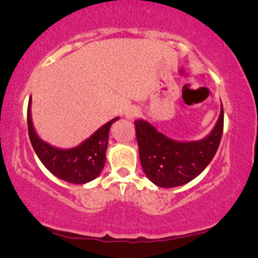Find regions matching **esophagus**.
<instances>
[{"mask_svg": "<svg viewBox=\"0 0 258 258\" xmlns=\"http://www.w3.org/2000/svg\"><path fill=\"white\" fill-rule=\"evenodd\" d=\"M140 114V109L137 108V107H129L128 109H126V110L124 111V115H125V117L128 118V119H133V118H135L137 115Z\"/></svg>", "mask_w": 258, "mask_h": 258, "instance_id": "1", "label": "esophagus"}]
</instances>
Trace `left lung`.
<instances>
[{"instance_id": "obj_1", "label": "left lung", "mask_w": 258, "mask_h": 258, "mask_svg": "<svg viewBox=\"0 0 258 258\" xmlns=\"http://www.w3.org/2000/svg\"><path fill=\"white\" fill-rule=\"evenodd\" d=\"M223 105L216 124L202 140L177 141L143 118L135 121L140 161L147 177L161 188H175L197 177L216 154L223 134Z\"/></svg>"}]
</instances>
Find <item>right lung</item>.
I'll use <instances>...</instances> for the list:
<instances>
[{
    "mask_svg": "<svg viewBox=\"0 0 258 258\" xmlns=\"http://www.w3.org/2000/svg\"><path fill=\"white\" fill-rule=\"evenodd\" d=\"M119 117L112 118L73 148H58L37 135L31 118V97L28 103V132L37 157L56 177L74 184H86L98 177L105 164L109 130Z\"/></svg>",
    "mask_w": 258,
    "mask_h": 258,
    "instance_id": "right-lung-1",
    "label": "right lung"
}]
</instances>
